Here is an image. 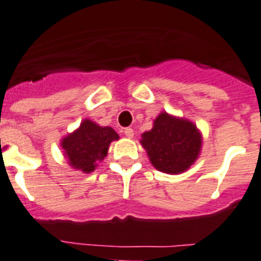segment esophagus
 Returning a JSON list of instances; mask_svg holds the SVG:
<instances>
[{
	"mask_svg": "<svg viewBox=\"0 0 261 261\" xmlns=\"http://www.w3.org/2000/svg\"><path fill=\"white\" fill-rule=\"evenodd\" d=\"M124 135H125L126 137H129V139H130V137H133V135H135V133H133L132 128H125V129H124Z\"/></svg>",
	"mask_w": 261,
	"mask_h": 261,
	"instance_id": "esophagus-1",
	"label": "esophagus"
}]
</instances>
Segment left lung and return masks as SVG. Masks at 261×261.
<instances>
[{"label": "left lung", "instance_id": "8db88e82", "mask_svg": "<svg viewBox=\"0 0 261 261\" xmlns=\"http://www.w3.org/2000/svg\"><path fill=\"white\" fill-rule=\"evenodd\" d=\"M141 144L154 168L165 173H180L199 156L201 137L192 122L161 113L153 128L143 135Z\"/></svg>", "mask_w": 261, "mask_h": 261}]
</instances>
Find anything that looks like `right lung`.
<instances>
[{
	"mask_svg": "<svg viewBox=\"0 0 261 261\" xmlns=\"http://www.w3.org/2000/svg\"><path fill=\"white\" fill-rule=\"evenodd\" d=\"M117 139L118 135L109 126L102 128L85 120L76 132L62 140L61 146L65 149L69 164L89 173L94 171L98 161L107 157L109 144Z\"/></svg>",
	"mask_w": 261,
	"mask_h": 261,
	"instance_id": "right-lung-1",
	"label": "right lung"
}]
</instances>
